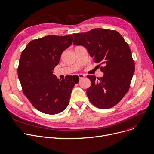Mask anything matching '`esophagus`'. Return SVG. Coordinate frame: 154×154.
I'll list each match as a JSON object with an SVG mask.
<instances>
[{"instance_id":"1","label":"esophagus","mask_w":154,"mask_h":154,"mask_svg":"<svg viewBox=\"0 0 154 154\" xmlns=\"http://www.w3.org/2000/svg\"><path fill=\"white\" fill-rule=\"evenodd\" d=\"M78 76L79 79H82L83 78H84L85 76V75H83V74H78Z\"/></svg>"}]
</instances>
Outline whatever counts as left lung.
<instances>
[{
  "label": "left lung",
  "mask_w": 154,
  "mask_h": 154,
  "mask_svg": "<svg viewBox=\"0 0 154 154\" xmlns=\"http://www.w3.org/2000/svg\"><path fill=\"white\" fill-rule=\"evenodd\" d=\"M73 44L85 47L95 63H100L102 78L88 75L91 82L87 89L90 102L106 109L116 105L131 86L135 63L129 45L115 30L92 29L86 33L73 34Z\"/></svg>",
  "instance_id": "1"
}]
</instances>
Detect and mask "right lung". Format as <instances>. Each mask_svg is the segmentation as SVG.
Segmentation results:
<instances>
[{"instance_id":"1","label":"right lung","mask_w":154,"mask_h":154,"mask_svg":"<svg viewBox=\"0 0 154 154\" xmlns=\"http://www.w3.org/2000/svg\"><path fill=\"white\" fill-rule=\"evenodd\" d=\"M72 35H49L30 41L21 53L17 68L23 94L39 111L49 115L63 112L79 82L74 76L59 79L53 74L63 52L73 42Z\"/></svg>"}]
</instances>
